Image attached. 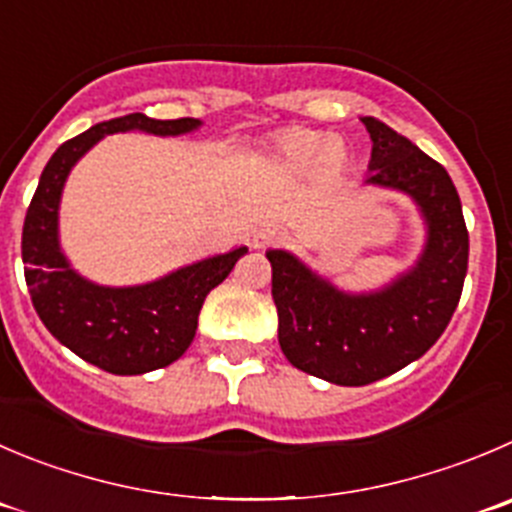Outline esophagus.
<instances>
[{"instance_id":"1","label":"esophagus","mask_w":512,"mask_h":512,"mask_svg":"<svg viewBox=\"0 0 512 512\" xmlns=\"http://www.w3.org/2000/svg\"><path fill=\"white\" fill-rule=\"evenodd\" d=\"M281 236H284V233H281L276 226H264V228H259V231L253 233L251 246L253 248H266V246H271V243H279Z\"/></svg>"}]
</instances>
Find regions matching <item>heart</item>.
I'll return each mask as SVG.
<instances>
[{
  "label": "heart",
  "mask_w": 512,
  "mask_h": 512,
  "mask_svg": "<svg viewBox=\"0 0 512 512\" xmlns=\"http://www.w3.org/2000/svg\"><path fill=\"white\" fill-rule=\"evenodd\" d=\"M271 158L289 173H304L314 165L324 173H339L347 165V153L342 145L309 128H294L281 133L271 145Z\"/></svg>",
  "instance_id": "heart-1"
}]
</instances>
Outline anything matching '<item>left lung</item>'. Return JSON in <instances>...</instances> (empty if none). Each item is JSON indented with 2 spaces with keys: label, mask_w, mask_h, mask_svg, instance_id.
Returning <instances> with one entry per match:
<instances>
[{
  "label": "left lung",
  "mask_w": 512,
  "mask_h": 512,
  "mask_svg": "<svg viewBox=\"0 0 512 512\" xmlns=\"http://www.w3.org/2000/svg\"><path fill=\"white\" fill-rule=\"evenodd\" d=\"M362 123L372 138L364 186L402 193L422 218L415 264L349 291L286 248L266 251L281 352L301 372L342 387L389 377L440 339L460 301L470 248L447 170L382 120L367 115Z\"/></svg>",
  "instance_id": "left-lung-1"
}]
</instances>
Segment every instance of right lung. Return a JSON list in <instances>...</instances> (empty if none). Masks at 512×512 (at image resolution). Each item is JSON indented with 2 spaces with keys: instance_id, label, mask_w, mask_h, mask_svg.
I'll use <instances>...</instances> for the list:
<instances>
[{
  "instance_id": "right-lung-1",
  "label": "right lung",
  "mask_w": 512,
  "mask_h": 512,
  "mask_svg": "<svg viewBox=\"0 0 512 512\" xmlns=\"http://www.w3.org/2000/svg\"><path fill=\"white\" fill-rule=\"evenodd\" d=\"M198 118L155 120L143 113L92 125L67 140L40 175L22 231V261L29 296L42 324L70 352L120 377L168 367L186 354L206 296L231 274L246 246L178 266L153 281L107 286L87 279L67 259L60 241V203L72 168L102 138L148 133L178 138L201 128Z\"/></svg>"
}]
</instances>
